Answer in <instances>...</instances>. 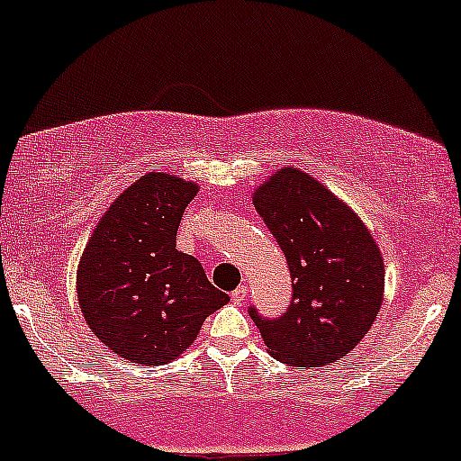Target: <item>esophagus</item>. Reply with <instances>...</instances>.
<instances>
[{
  "label": "esophagus",
  "mask_w": 461,
  "mask_h": 461,
  "mask_svg": "<svg viewBox=\"0 0 461 461\" xmlns=\"http://www.w3.org/2000/svg\"><path fill=\"white\" fill-rule=\"evenodd\" d=\"M247 294H249V288H247V285H238V288L234 290V293H231V301H234V303L240 305L242 301L247 299Z\"/></svg>",
  "instance_id": "obj_1"
}]
</instances>
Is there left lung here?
Instances as JSON below:
<instances>
[{"label":"left lung","mask_w":461,"mask_h":461,"mask_svg":"<svg viewBox=\"0 0 461 461\" xmlns=\"http://www.w3.org/2000/svg\"><path fill=\"white\" fill-rule=\"evenodd\" d=\"M253 205L293 279L282 316L249 308L264 345L288 366L336 362L366 336L382 308V251L353 210L297 168L275 173L253 193Z\"/></svg>","instance_id":"obj_1"}]
</instances>
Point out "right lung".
Returning <instances> with one entry per match:
<instances>
[{
  "label": "right lung",
  "mask_w": 461,
  "mask_h": 461,
  "mask_svg": "<svg viewBox=\"0 0 461 461\" xmlns=\"http://www.w3.org/2000/svg\"><path fill=\"white\" fill-rule=\"evenodd\" d=\"M197 184L147 173L110 205L77 268V299L95 336L136 364L186 351L212 312L230 301L197 258L176 249Z\"/></svg>",
  "instance_id": "add662e5"
}]
</instances>
